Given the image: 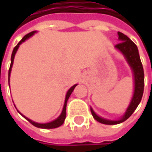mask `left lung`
Masks as SVG:
<instances>
[{"instance_id": "1", "label": "left lung", "mask_w": 152, "mask_h": 152, "mask_svg": "<svg viewBox=\"0 0 152 152\" xmlns=\"http://www.w3.org/2000/svg\"><path fill=\"white\" fill-rule=\"evenodd\" d=\"M118 39L121 42L116 45L115 48L118 49L124 56L128 63L131 67L133 74H134V95H133L129 107L127 108L124 115L119 120L105 119L96 115V113L93 111V109L91 108V113L95 119L101 124H108V125L118 124L120 123H123L131 116L141 101L144 92V85H145L143 66L140 58L139 50H138L136 45L124 34L118 32Z\"/></svg>"}]
</instances>
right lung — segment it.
<instances>
[{"mask_svg": "<svg viewBox=\"0 0 152 152\" xmlns=\"http://www.w3.org/2000/svg\"><path fill=\"white\" fill-rule=\"evenodd\" d=\"M34 33H36V31H32V32L28 33V34H26L23 38L21 39L20 41L18 42V44L16 46L14 47V49L12 50V57H11V65H10V68H9V71H8V84H9V81H10V74H11V71H12V64H13V61H14V56L15 54H16V52H17V50L18 49V47H19V45H20L23 42H24L26 39L29 38V37H31L32 35H34ZM77 86V85H74L73 86H72L67 92V95H66V98H65V102H64V106H63V109H62V112H61V115L56 118V119L53 120L52 122H50V123H46V124H39V123H35V122H34L32 120H30L29 118H26L25 116H23V114H21L19 112V113L22 115V116H23V118H25L31 124H33L34 126H35V127H37V128H40V129H55V128H58V127H60L61 124H63V123H64V120L66 118V107H67V100H68V98L69 96H71V94H72V92L74 90V88Z\"/></svg>", "mask_w": 152, "mask_h": 152, "instance_id": "1", "label": "right lung"}]
</instances>
